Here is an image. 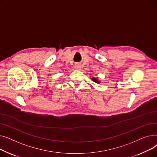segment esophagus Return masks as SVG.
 Segmentation results:
<instances>
[{
  "label": "esophagus",
  "mask_w": 157,
  "mask_h": 157,
  "mask_svg": "<svg viewBox=\"0 0 157 157\" xmlns=\"http://www.w3.org/2000/svg\"><path fill=\"white\" fill-rule=\"evenodd\" d=\"M74 68H75V69H76V70H80L81 69V65L79 63H76L75 65H74Z\"/></svg>",
  "instance_id": "esophagus-1"
}]
</instances>
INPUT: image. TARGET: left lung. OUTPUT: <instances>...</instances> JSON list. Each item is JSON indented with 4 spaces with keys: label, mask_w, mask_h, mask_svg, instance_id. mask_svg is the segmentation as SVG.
<instances>
[{
    "label": "left lung",
    "mask_w": 157,
    "mask_h": 157,
    "mask_svg": "<svg viewBox=\"0 0 157 157\" xmlns=\"http://www.w3.org/2000/svg\"><path fill=\"white\" fill-rule=\"evenodd\" d=\"M92 81H93L95 82V83H100V81H98V79H97V78H92Z\"/></svg>",
    "instance_id": "obj_1"
}]
</instances>
